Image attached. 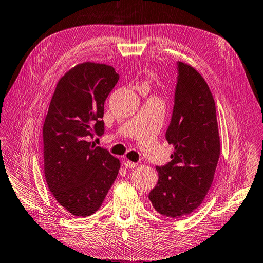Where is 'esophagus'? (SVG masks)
Here are the masks:
<instances>
[{
  "mask_svg": "<svg viewBox=\"0 0 263 263\" xmlns=\"http://www.w3.org/2000/svg\"><path fill=\"white\" fill-rule=\"evenodd\" d=\"M123 164H124L126 168H135V167L138 166L137 163H133V161H130V160H124L123 161Z\"/></svg>",
  "mask_w": 263,
  "mask_h": 263,
  "instance_id": "obj_1",
  "label": "esophagus"
}]
</instances>
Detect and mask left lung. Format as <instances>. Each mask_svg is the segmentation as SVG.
<instances>
[{"label":"left lung","mask_w":263,"mask_h":263,"mask_svg":"<svg viewBox=\"0 0 263 263\" xmlns=\"http://www.w3.org/2000/svg\"><path fill=\"white\" fill-rule=\"evenodd\" d=\"M166 140L172 160L157 166V185L149 193L155 210L168 218L191 214L211 187L220 155L215 100L199 72L177 62L174 106Z\"/></svg>","instance_id":"1"}]
</instances>
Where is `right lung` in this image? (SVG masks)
I'll return each instance as SVG.
<instances>
[{
  "mask_svg": "<svg viewBox=\"0 0 263 263\" xmlns=\"http://www.w3.org/2000/svg\"><path fill=\"white\" fill-rule=\"evenodd\" d=\"M113 66L86 62L61 78L43 126L44 172L49 191L71 215L96 212L121 163L90 139L105 132L104 104L119 81Z\"/></svg>",
  "mask_w": 263,
  "mask_h": 263,
  "instance_id": "1",
  "label": "right lung"
}]
</instances>
